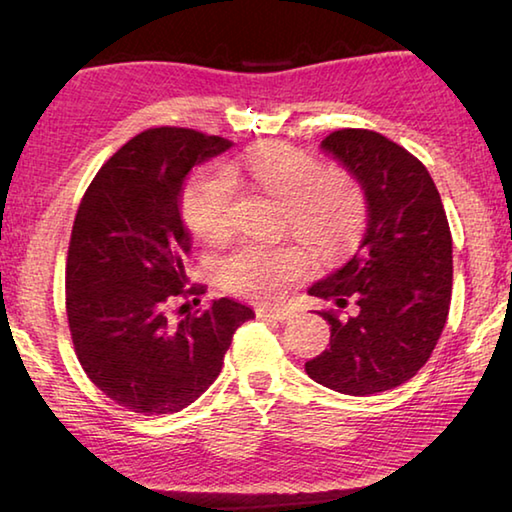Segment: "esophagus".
I'll list each match as a JSON object with an SVG mask.
<instances>
[{
	"mask_svg": "<svg viewBox=\"0 0 512 512\" xmlns=\"http://www.w3.org/2000/svg\"><path fill=\"white\" fill-rule=\"evenodd\" d=\"M257 316L259 318H273V320H280V323H284V320H291V316H293V311H289V309H257Z\"/></svg>",
	"mask_w": 512,
	"mask_h": 512,
	"instance_id": "34e87169",
	"label": "esophagus"
}]
</instances>
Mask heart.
I'll use <instances>...</instances> for the list:
<instances>
[{
    "instance_id": "heart-1",
    "label": "heart",
    "mask_w": 512,
    "mask_h": 512,
    "mask_svg": "<svg viewBox=\"0 0 512 512\" xmlns=\"http://www.w3.org/2000/svg\"><path fill=\"white\" fill-rule=\"evenodd\" d=\"M246 176L284 203L287 225L320 255L348 248L363 225V196L350 176L323 171L314 155L291 146H259L244 162ZM241 167H210L196 173L183 196L185 221L196 237L219 241L230 235ZM309 253L298 241L237 246L221 259L219 273L228 289L257 300H273L287 284L309 271Z\"/></svg>"
}]
</instances>
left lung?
<instances>
[{"mask_svg":"<svg viewBox=\"0 0 512 512\" xmlns=\"http://www.w3.org/2000/svg\"><path fill=\"white\" fill-rule=\"evenodd\" d=\"M320 151L357 180L368 223L341 268L309 296L345 307L316 314L329 323V348L305 363L307 375L336 393L366 397L409 381L443 334L452 298V232L429 171L400 144L359 128L329 133Z\"/></svg>","mask_w":512,"mask_h":512,"instance_id":"8db88e82","label":"left lung"}]
</instances>
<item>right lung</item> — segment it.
I'll return each instance as SVG.
<instances>
[{
	"mask_svg": "<svg viewBox=\"0 0 512 512\" xmlns=\"http://www.w3.org/2000/svg\"><path fill=\"white\" fill-rule=\"evenodd\" d=\"M232 142L187 128H151L103 164L69 239L65 293L74 350L85 375L135 413H178L219 377L232 334L255 311L232 298L178 323L192 232L183 189L194 167Z\"/></svg>",
	"mask_w": 512,
	"mask_h": 512,
	"instance_id": "1",
	"label": "right lung"
}]
</instances>
